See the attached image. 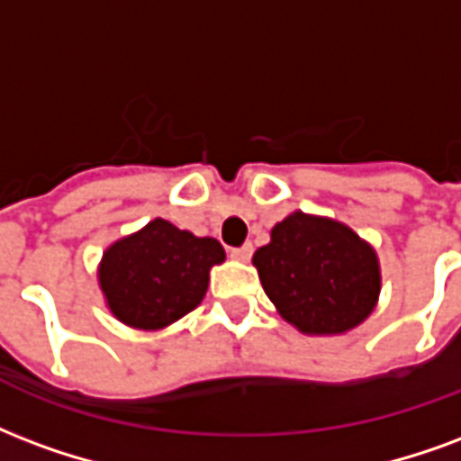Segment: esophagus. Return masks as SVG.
<instances>
[{"mask_svg":"<svg viewBox=\"0 0 461 461\" xmlns=\"http://www.w3.org/2000/svg\"><path fill=\"white\" fill-rule=\"evenodd\" d=\"M251 251H254V249H251V244H244V247H240V249H231L230 257L234 258V261H249V258H251Z\"/></svg>","mask_w":461,"mask_h":461,"instance_id":"obj_1","label":"esophagus"}]
</instances>
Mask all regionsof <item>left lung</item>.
Returning a JSON list of instances; mask_svg holds the SVG:
<instances>
[{
  "mask_svg": "<svg viewBox=\"0 0 461 461\" xmlns=\"http://www.w3.org/2000/svg\"><path fill=\"white\" fill-rule=\"evenodd\" d=\"M251 261L268 300L303 335H344L376 308V251L344 221L295 210Z\"/></svg>",
  "mask_w": 461,
  "mask_h": 461,
  "instance_id": "8db88e82",
  "label": "left lung"
}]
</instances>
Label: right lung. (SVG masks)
<instances>
[{"instance_id":"right-lung-1","label":"right lung","mask_w":461,"mask_h":461,"mask_svg":"<svg viewBox=\"0 0 461 461\" xmlns=\"http://www.w3.org/2000/svg\"><path fill=\"white\" fill-rule=\"evenodd\" d=\"M212 237H195L156 217L102 254L97 281L104 305L134 330H163L203 303L212 266L224 261Z\"/></svg>"}]
</instances>
